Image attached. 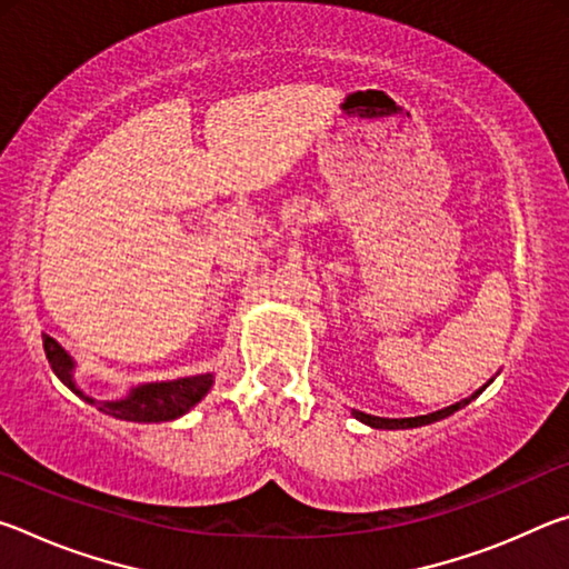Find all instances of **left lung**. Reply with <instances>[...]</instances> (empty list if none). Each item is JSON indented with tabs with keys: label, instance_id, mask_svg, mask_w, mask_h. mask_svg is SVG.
<instances>
[{
	"label": "left lung",
	"instance_id": "1",
	"mask_svg": "<svg viewBox=\"0 0 569 569\" xmlns=\"http://www.w3.org/2000/svg\"><path fill=\"white\" fill-rule=\"evenodd\" d=\"M489 381H492V379H489ZM489 381H487V383H489ZM487 383H485V387H487ZM485 387H481L479 391L471 393L469 399H461V401H457V403H451V407H447V409H439V411H435V413H423V417H409V419H383V417H373V413H363V411H356V409H353V417L359 419V421H363L366 427H371V429H417V427H427V423L441 421V419L451 417V413H455V411L465 409L471 399H477L479 393L485 391Z\"/></svg>",
	"mask_w": 569,
	"mask_h": 569
}]
</instances>
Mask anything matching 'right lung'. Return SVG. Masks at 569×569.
Wrapping results in <instances>:
<instances>
[{"mask_svg":"<svg viewBox=\"0 0 569 569\" xmlns=\"http://www.w3.org/2000/svg\"><path fill=\"white\" fill-rule=\"evenodd\" d=\"M44 353L50 361L52 371L57 373L67 389L77 393L82 401L92 403L94 409L108 413V417L122 419V421H138V423H160L180 419L188 413L198 401L206 399V393L213 389L216 377L213 373H198V377L172 379V381H150L132 387L122 399H94L77 387L74 369L77 363L70 353H67L52 336L42 333Z\"/></svg>","mask_w":569,"mask_h":569,"instance_id":"add662e5","label":"right lung"}]
</instances>
